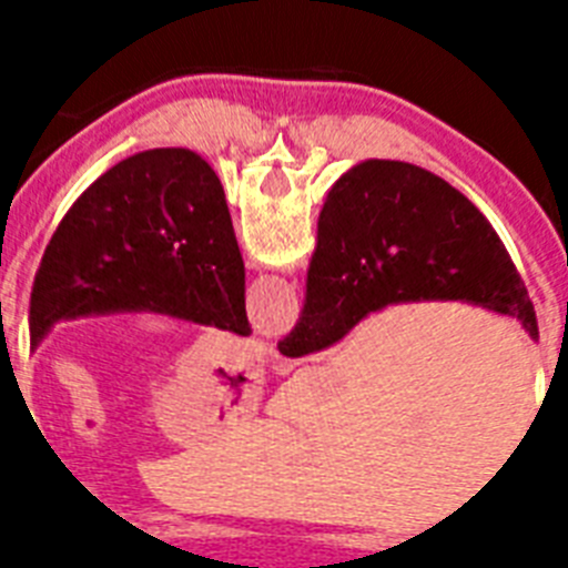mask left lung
<instances>
[{"mask_svg": "<svg viewBox=\"0 0 568 568\" xmlns=\"http://www.w3.org/2000/svg\"><path fill=\"white\" fill-rule=\"evenodd\" d=\"M123 312L250 336L223 185L191 150L129 155L75 200L34 276L31 351L61 321Z\"/></svg>", "mask_w": 568, "mask_h": 568, "instance_id": "1", "label": "left lung"}]
</instances>
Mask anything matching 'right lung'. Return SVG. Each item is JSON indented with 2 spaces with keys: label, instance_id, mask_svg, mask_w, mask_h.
Here are the masks:
<instances>
[{
  "label": "right lung",
  "instance_id": "obj_1",
  "mask_svg": "<svg viewBox=\"0 0 568 568\" xmlns=\"http://www.w3.org/2000/svg\"><path fill=\"white\" fill-rule=\"evenodd\" d=\"M430 301L480 306L539 336L528 288L475 203L424 168L368 159L324 200L301 318L276 347L318 354L374 312Z\"/></svg>",
  "mask_w": 568,
  "mask_h": 568
}]
</instances>
